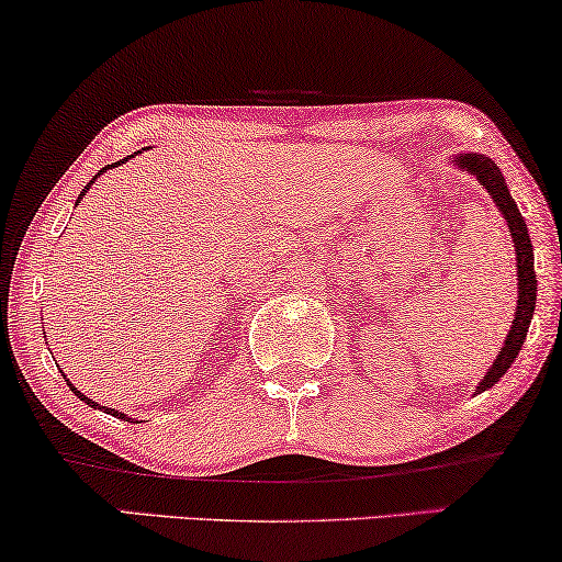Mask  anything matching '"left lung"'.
Listing matches in <instances>:
<instances>
[{"mask_svg":"<svg viewBox=\"0 0 562 562\" xmlns=\"http://www.w3.org/2000/svg\"><path fill=\"white\" fill-rule=\"evenodd\" d=\"M459 170L475 175L477 183L485 188L487 195H491L495 206H498L501 214L508 222V232H512L514 247H516V273H519V296H516V312H514V323L512 330L506 335V344L501 348L498 356H495L493 367L485 371V376L480 379L475 392H485L491 390L501 376L512 369V363L519 356L524 340H527L529 333V323L531 315H535V304H537V276H535V247H531L529 232H527V222L519 214V206L508 193L506 178L501 175L498 165L493 159H487L485 155H457L451 159Z\"/></svg>","mask_w":562,"mask_h":562,"instance_id":"left-lung-1","label":"left lung"}]
</instances>
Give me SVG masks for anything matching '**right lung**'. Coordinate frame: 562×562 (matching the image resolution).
<instances>
[{
  "label": "right lung",
  "instance_id": "obj_1",
  "mask_svg": "<svg viewBox=\"0 0 562 562\" xmlns=\"http://www.w3.org/2000/svg\"><path fill=\"white\" fill-rule=\"evenodd\" d=\"M136 155H138V151H136ZM131 157H134V155H131ZM126 159H128V157H126ZM126 159H121V162H113V165H108V167H103V170H100L98 175H103L105 170H113V167H119V165H123V162H126ZM98 175H94V178H98ZM94 178L90 180V183H87V186L82 188V193H79V199H82V195H85L87 191H90V186L94 183ZM79 199H77V203H79ZM64 379H67V376H64ZM67 384H69V390H71V392H75V395H77L79 400H85V403H87V405H90V407H98V411H105V413H111V415H119V418H123V420H131V418H128V415H123V413H119V411H113V407H100L98 403H92V400H90V397H85V395H82V392H79V390L75 387V384H71V382H69V379H67ZM131 424H134V420H131Z\"/></svg>",
  "mask_w": 562,
  "mask_h": 562
}]
</instances>
